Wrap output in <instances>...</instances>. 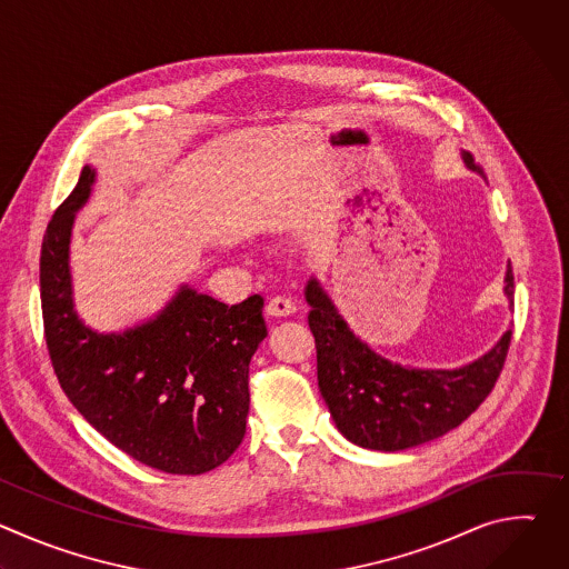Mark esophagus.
Listing matches in <instances>:
<instances>
[{
  "label": "esophagus",
  "instance_id": "esophagus-1",
  "mask_svg": "<svg viewBox=\"0 0 569 569\" xmlns=\"http://www.w3.org/2000/svg\"><path fill=\"white\" fill-rule=\"evenodd\" d=\"M268 315L272 317H286V315H292L297 310V303L290 299V297H272L266 306Z\"/></svg>",
  "mask_w": 569,
  "mask_h": 569
}]
</instances>
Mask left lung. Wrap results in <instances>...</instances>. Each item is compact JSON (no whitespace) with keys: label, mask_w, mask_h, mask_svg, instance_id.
<instances>
[{"label":"left lung","mask_w":569,"mask_h":569,"mask_svg":"<svg viewBox=\"0 0 569 569\" xmlns=\"http://www.w3.org/2000/svg\"><path fill=\"white\" fill-rule=\"evenodd\" d=\"M463 164L483 178L470 152ZM505 295L513 303V272ZM308 327L317 349V385L338 430L356 446L382 452L415 448L461 426L496 387L511 331L459 369H415L378 356L356 338L317 279L306 286Z\"/></svg>","instance_id":"1"}]
</instances>
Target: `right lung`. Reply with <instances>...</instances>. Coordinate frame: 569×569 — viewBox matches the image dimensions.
<instances>
[{"label":"right lung","mask_w":569,"mask_h":569,"mask_svg":"<svg viewBox=\"0 0 569 569\" xmlns=\"http://www.w3.org/2000/svg\"><path fill=\"white\" fill-rule=\"evenodd\" d=\"M97 171L56 209L40 254L44 338L73 408L132 459L171 475L224 463L246 437L250 360L268 336L263 297L227 306L189 286L152 319L97 333L73 310L69 240Z\"/></svg>","instance_id":"add662e5"}]
</instances>
